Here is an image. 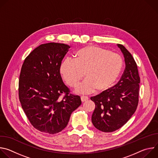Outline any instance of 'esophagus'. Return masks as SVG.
<instances>
[{"label":"esophagus","instance_id":"esophagus-1","mask_svg":"<svg viewBox=\"0 0 158 158\" xmlns=\"http://www.w3.org/2000/svg\"><path fill=\"white\" fill-rule=\"evenodd\" d=\"M81 101L83 102H85V101H87L88 100V97H87V96H82L81 97Z\"/></svg>","mask_w":158,"mask_h":158}]
</instances>
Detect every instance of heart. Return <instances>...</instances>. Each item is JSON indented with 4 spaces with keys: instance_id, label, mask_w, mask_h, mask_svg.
<instances>
[{
    "instance_id": "heart-1",
    "label": "heart",
    "mask_w": 158,
    "mask_h": 158,
    "mask_svg": "<svg viewBox=\"0 0 158 158\" xmlns=\"http://www.w3.org/2000/svg\"><path fill=\"white\" fill-rule=\"evenodd\" d=\"M123 59L105 48L88 46L75 54V60L67 58L62 62L60 72L69 85L75 87L85 75L86 79L76 88L80 94H89L96 90L104 91L114 84L122 68Z\"/></svg>"
}]
</instances>
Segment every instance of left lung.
<instances>
[{
    "label": "left lung",
    "mask_w": 158,
    "mask_h": 158,
    "mask_svg": "<svg viewBox=\"0 0 158 158\" xmlns=\"http://www.w3.org/2000/svg\"><path fill=\"white\" fill-rule=\"evenodd\" d=\"M118 46L126 64L121 79L112 88L91 98L96 106L92 123L96 129L105 132L123 126L136 111L139 102L140 77L137 64L124 46L119 44Z\"/></svg>",
    "instance_id": "left-lung-1"
}]
</instances>
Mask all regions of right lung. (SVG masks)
<instances>
[{"instance_id":"obj_1","label":"right lung","mask_w":158,"mask_h":158,"mask_svg":"<svg viewBox=\"0 0 158 158\" xmlns=\"http://www.w3.org/2000/svg\"><path fill=\"white\" fill-rule=\"evenodd\" d=\"M69 48L60 43L41 44L22 64L19 100L31 124L40 132L54 134L62 131L72 112L81 104L80 96L70 93L60 73L62 60Z\"/></svg>"}]
</instances>
